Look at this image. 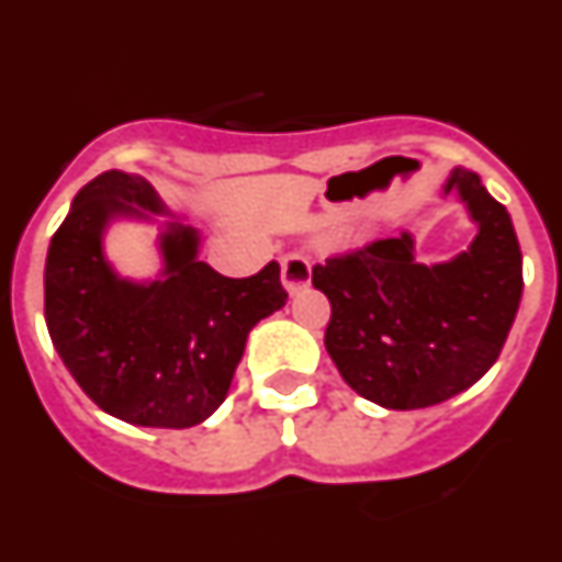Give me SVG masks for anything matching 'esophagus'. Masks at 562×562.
Instances as JSON below:
<instances>
[{"label":"esophagus","mask_w":562,"mask_h":562,"mask_svg":"<svg viewBox=\"0 0 562 562\" xmlns=\"http://www.w3.org/2000/svg\"><path fill=\"white\" fill-rule=\"evenodd\" d=\"M281 281H284V286L292 295L306 290L312 281L310 258H306L304 252H286V256L281 258Z\"/></svg>","instance_id":"1"}]
</instances>
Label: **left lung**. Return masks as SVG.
Masks as SVG:
<instances>
[{
	"mask_svg": "<svg viewBox=\"0 0 562 562\" xmlns=\"http://www.w3.org/2000/svg\"><path fill=\"white\" fill-rule=\"evenodd\" d=\"M464 202L479 236L448 265H419L414 238H376L312 267L331 304L326 351L351 389L391 411L430 408L461 394L498 360L524 292L513 220L456 168L445 193Z\"/></svg>",
	"mask_w": 562,
	"mask_h": 562,
	"instance_id": "obj_1",
	"label": "left lung"
}]
</instances>
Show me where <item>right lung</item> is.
<instances>
[{
    "label": "right lung",
    "mask_w": 562,
    "mask_h": 562,
    "mask_svg": "<svg viewBox=\"0 0 562 562\" xmlns=\"http://www.w3.org/2000/svg\"><path fill=\"white\" fill-rule=\"evenodd\" d=\"M138 207L134 209L133 205ZM162 205L140 177L103 171L78 191L44 265V317L58 357L98 408L143 428H191L225 402L245 342L286 304L276 261L227 278L196 258L193 227L162 233L160 281L132 284L106 265L114 216Z\"/></svg>",
    "instance_id": "obj_1"
}]
</instances>
